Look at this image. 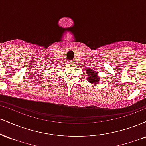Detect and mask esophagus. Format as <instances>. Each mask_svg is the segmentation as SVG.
Segmentation results:
<instances>
[{
  "label": "esophagus",
  "mask_w": 146,
  "mask_h": 146,
  "mask_svg": "<svg viewBox=\"0 0 146 146\" xmlns=\"http://www.w3.org/2000/svg\"><path fill=\"white\" fill-rule=\"evenodd\" d=\"M68 63H69V64H73V61H69V62H68Z\"/></svg>",
  "instance_id": "esophagus-1"
}]
</instances>
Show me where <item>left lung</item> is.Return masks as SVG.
Listing matches in <instances>:
<instances>
[{
    "label": "left lung",
    "mask_w": 146,
    "mask_h": 146,
    "mask_svg": "<svg viewBox=\"0 0 146 146\" xmlns=\"http://www.w3.org/2000/svg\"><path fill=\"white\" fill-rule=\"evenodd\" d=\"M86 74L87 76H88L87 77V80L90 83L94 84H98L100 80L98 71H95L93 68H87Z\"/></svg>",
    "instance_id": "left-lung-1"
}]
</instances>
